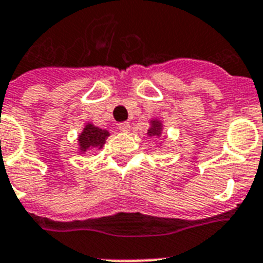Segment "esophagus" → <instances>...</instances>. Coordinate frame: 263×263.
<instances>
[{
	"label": "esophagus",
	"instance_id": "obj_1",
	"mask_svg": "<svg viewBox=\"0 0 263 263\" xmlns=\"http://www.w3.org/2000/svg\"><path fill=\"white\" fill-rule=\"evenodd\" d=\"M119 129L121 132H129L131 131V125H129V123H121V124H119Z\"/></svg>",
	"mask_w": 263,
	"mask_h": 263
}]
</instances>
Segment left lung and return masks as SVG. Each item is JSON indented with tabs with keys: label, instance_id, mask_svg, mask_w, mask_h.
Here are the masks:
<instances>
[{
	"label": "left lung",
	"instance_id": "obj_1",
	"mask_svg": "<svg viewBox=\"0 0 263 263\" xmlns=\"http://www.w3.org/2000/svg\"><path fill=\"white\" fill-rule=\"evenodd\" d=\"M148 129H147V136L150 138H161L163 135V121L159 120V119H151L148 120ZM162 147V144H159V148Z\"/></svg>",
	"mask_w": 263,
	"mask_h": 263
}]
</instances>
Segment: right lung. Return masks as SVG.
Masks as SVG:
<instances>
[{"instance_id":"add662e5","label":"right lung","mask_w":263,"mask_h":263,"mask_svg":"<svg viewBox=\"0 0 263 263\" xmlns=\"http://www.w3.org/2000/svg\"><path fill=\"white\" fill-rule=\"evenodd\" d=\"M108 129H102L100 127H96L93 123L87 121L86 124L83 125L82 131L77 136V153L86 154L90 150H101L104 144H105L106 139L109 136Z\"/></svg>"}]
</instances>
